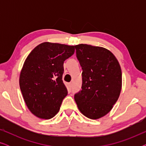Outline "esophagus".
I'll use <instances>...</instances> for the list:
<instances>
[{
	"label": "esophagus",
	"instance_id": "esophagus-1",
	"mask_svg": "<svg viewBox=\"0 0 146 146\" xmlns=\"http://www.w3.org/2000/svg\"><path fill=\"white\" fill-rule=\"evenodd\" d=\"M68 87H69V89L71 90V88H72V83L68 84Z\"/></svg>",
	"mask_w": 146,
	"mask_h": 146
}]
</instances>
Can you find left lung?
<instances>
[{
    "instance_id": "8db88e82",
    "label": "left lung",
    "mask_w": 146,
    "mask_h": 146,
    "mask_svg": "<svg viewBox=\"0 0 146 146\" xmlns=\"http://www.w3.org/2000/svg\"><path fill=\"white\" fill-rule=\"evenodd\" d=\"M75 48L82 69V90L74 95L76 103L86 117L99 119L110 111L120 94V65L105 48L80 44Z\"/></svg>"
}]
</instances>
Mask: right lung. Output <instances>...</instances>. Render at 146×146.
<instances>
[{"label": "right lung", "mask_w": 146, "mask_h": 146, "mask_svg": "<svg viewBox=\"0 0 146 146\" xmlns=\"http://www.w3.org/2000/svg\"><path fill=\"white\" fill-rule=\"evenodd\" d=\"M74 46L46 42L29 54L21 70L19 85L29 110L41 119L58 112L68 91L62 81L64 62L74 54Z\"/></svg>", "instance_id": "1"}]
</instances>
